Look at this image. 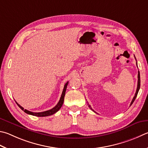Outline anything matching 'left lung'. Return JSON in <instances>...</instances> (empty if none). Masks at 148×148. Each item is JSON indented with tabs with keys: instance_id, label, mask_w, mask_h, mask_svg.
I'll return each instance as SVG.
<instances>
[{
	"instance_id": "left-lung-1",
	"label": "left lung",
	"mask_w": 148,
	"mask_h": 148,
	"mask_svg": "<svg viewBox=\"0 0 148 148\" xmlns=\"http://www.w3.org/2000/svg\"><path fill=\"white\" fill-rule=\"evenodd\" d=\"M136 59V58H135ZM136 65H137V63H136ZM140 72L138 71V84H137V88H136V92H135V96H134L133 97V100H132V101H131V104H130V106H131V105L133 104V103L134 102V101H135V100L136 99V96H137V95H138V91H139V89H140ZM88 107H89V108L91 109V110H92V111H94V112H95V111H94V110L91 108V107H90V105H88Z\"/></svg>"
}]
</instances>
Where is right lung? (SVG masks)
Segmentation results:
<instances>
[{
	"label": "right lung",
	"instance_id": "obj_1",
	"mask_svg": "<svg viewBox=\"0 0 148 148\" xmlns=\"http://www.w3.org/2000/svg\"><path fill=\"white\" fill-rule=\"evenodd\" d=\"M68 83L69 82H67L65 86H64V88H63V90L62 92V95H61V96L60 98V100L59 101V102L58 103V104L56 105V106L52 108V109H50L48 110V111H44V112H32V111H28V110L26 109H24V108L23 107H21L19 104H18L17 102V106L20 107V108L23 110V111H25L26 113H27L28 114H31V115H33V116H50V115H52L54 113H56V112H58L59 110L60 109V108L63 106V101H64V98H65V92H66V87L67 85H68Z\"/></svg>",
	"mask_w": 148,
	"mask_h": 148
}]
</instances>
